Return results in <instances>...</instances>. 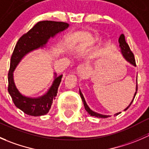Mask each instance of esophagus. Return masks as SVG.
I'll list each match as a JSON object with an SVG mask.
<instances>
[{"mask_svg":"<svg viewBox=\"0 0 149 149\" xmlns=\"http://www.w3.org/2000/svg\"><path fill=\"white\" fill-rule=\"evenodd\" d=\"M86 68L85 65L84 64H81L77 67L76 70V73L79 76H82L85 74L86 73Z\"/></svg>","mask_w":149,"mask_h":149,"instance_id":"1","label":"esophagus"}]
</instances>
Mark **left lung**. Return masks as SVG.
Returning a JSON list of instances; mask_svg holds the SVG:
<instances>
[{
  "label": "left lung",
  "mask_w": 149,
  "mask_h": 149,
  "mask_svg": "<svg viewBox=\"0 0 149 149\" xmlns=\"http://www.w3.org/2000/svg\"><path fill=\"white\" fill-rule=\"evenodd\" d=\"M118 42H119V44H120L119 45V47H120V52H121L122 55H123V58H124L126 60V61H127V62H128L130 64H131V65H133V66H136V61H135V58H134V55H133V52H131V50H130V47H129V45L127 44V42H126L125 39L124 34H121L120 37H119V40H118ZM137 89H138V86H137V79H136V92H135L134 96H133V100H132V101L130 102V104H129L128 106H127V107H126L125 109H124V111L127 110V109L129 108V107H130V105H131L132 102H133V100H134L135 97H136V93H137ZM79 93H80L81 98L82 102H83V103H84V108H85L86 111V112H88V114L90 115V116H94V117H96V118H109V117H111L110 115H102V114L97 113V112H94V111H93L92 109H91V108H90L88 106V104H87L86 102L85 99H84V97L83 94H82V92H81V91L80 88H79ZM120 113H121L120 112H118V113L115 114V115H119V114H120Z\"/></svg>",
  "instance_id": "8db88e82"
}]
</instances>
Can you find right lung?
Wrapping results in <instances>:
<instances>
[{"label":"right lung","mask_w":149,"mask_h":149,"mask_svg":"<svg viewBox=\"0 0 149 149\" xmlns=\"http://www.w3.org/2000/svg\"><path fill=\"white\" fill-rule=\"evenodd\" d=\"M68 26V24L65 22H40L26 34H24L15 46L10 58L8 75V91L15 106L26 115L37 117L48 113L57 96L63 75L57 76L56 73H54V81L47 91L40 97H31L22 94L16 88L13 80V71L27 54L40 48H45L51 38H54L58 34L65 31Z\"/></svg>","instance_id":"right-lung-1"}]
</instances>
